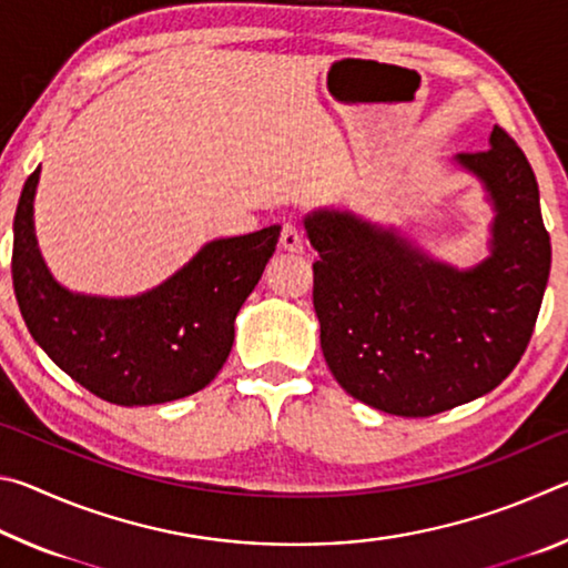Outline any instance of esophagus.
<instances>
[{
  "label": "esophagus",
  "instance_id": "esophagus-1",
  "mask_svg": "<svg viewBox=\"0 0 568 568\" xmlns=\"http://www.w3.org/2000/svg\"><path fill=\"white\" fill-rule=\"evenodd\" d=\"M281 247L287 250V253H301V250H303V235H301V230H297V225L283 223Z\"/></svg>",
  "mask_w": 568,
  "mask_h": 568
}]
</instances>
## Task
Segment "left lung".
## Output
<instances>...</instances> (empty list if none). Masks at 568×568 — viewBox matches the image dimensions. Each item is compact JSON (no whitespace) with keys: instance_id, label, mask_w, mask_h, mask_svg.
<instances>
[{"instance_id":"left-lung-1","label":"left lung","mask_w":568,"mask_h":568,"mask_svg":"<svg viewBox=\"0 0 568 568\" xmlns=\"http://www.w3.org/2000/svg\"><path fill=\"white\" fill-rule=\"evenodd\" d=\"M454 162L494 210L488 255L468 267L351 210L303 217L318 250L325 363L345 393L393 416H434L494 390L521 361L549 283L551 243L521 148L494 128L488 150Z\"/></svg>"}]
</instances>
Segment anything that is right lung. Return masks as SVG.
I'll return each mask as SVG.
<instances>
[{"instance_id": "obj_1", "label": "right lung", "mask_w": 568, "mask_h": 568, "mask_svg": "<svg viewBox=\"0 0 568 568\" xmlns=\"http://www.w3.org/2000/svg\"><path fill=\"white\" fill-rule=\"evenodd\" d=\"M37 168L14 213L12 281L37 345L67 376L118 406L203 390L235 341V315L261 281L281 225L210 240L168 281L128 297L88 295L50 273L34 235Z\"/></svg>"}]
</instances>
